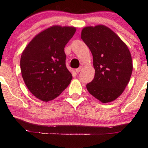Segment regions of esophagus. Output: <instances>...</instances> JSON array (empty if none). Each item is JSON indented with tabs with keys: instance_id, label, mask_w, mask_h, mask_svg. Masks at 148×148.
I'll list each match as a JSON object with an SVG mask.
<instances>
[{
	"instance_id": "esophagus-1",
	"label": "esophagus",
	"mask_w": 148,
	"mask_h": 148,
	"mask_svg": "<svg viewBox=\"0 0 148 148\" xmlns=\"http://www.w3.org/2000/svg\"><path fill=\"white\" fill-rule=\"evenodd\" d=\"M83 66H80V67H79V68H77L76 70V73H79L80 71H82V70H83Z\"/></svg>"
}]
</instances>
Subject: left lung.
I'll use <instances>...</instances> for the list:
<instances>
[{
	"instance_id": "8db88e82",
	"label": "left lung",
	"mask_w": 148,
	"mask_h": 148,
	"mask_svg": "<svg viewBox=\"0 0 148 148\" xmlns=\"http://www.w3.org/2000/svg\"><path fill=\"white\" fill-rule=\"evenodd\" d=\"M81 39L90 49L95 76L87 89L102 103L115 100L130 81L132 72L131 55L126 44L104 25L86 27Z\"/></svg>"
}]
</instances>
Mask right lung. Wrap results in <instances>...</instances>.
<instances>
[{"instance_id": "obj_1", "label": "right lung", "mask_w": 148, "mask_h": 148, "mask_svg": "<svg viewBox=\"0 0 148 148\" xmlns=\"http://www.w3.org/2000/svg\"><path fill=\"white\" fill-rule=\"evenodd\" d=\"M75 32V27L52 26L37 34L22 52V76L37 98L54 100L70 83L72 76L65 65L64 48Z\"/></svg>"}]
</instances>
